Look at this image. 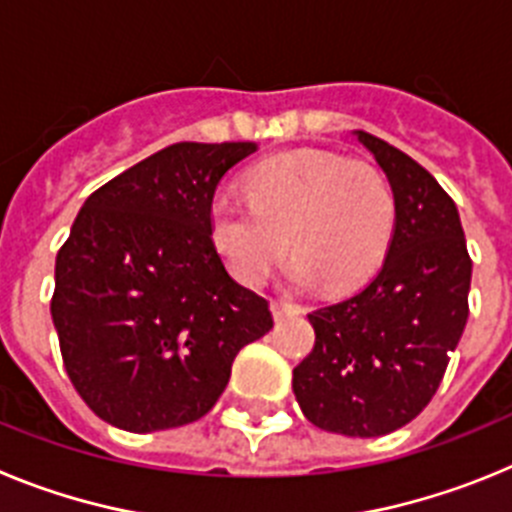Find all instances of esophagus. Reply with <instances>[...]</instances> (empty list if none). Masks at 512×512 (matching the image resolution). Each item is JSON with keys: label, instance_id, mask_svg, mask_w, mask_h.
<instances>
[{"label": "esophagus", "instance_id": "obj_1", "mask_svg": "<svg viewBox=\"0 0 512 512\" xmlns=\"http://www.w3.org/2000/svg\"><path fill=\"white\" fill-rule=\"evenodd\" d=\"M271 310H274V318H277V320L292 318V315H300V307L292 305V302H284V300L271 302Z\"/></svg>", "mask_w": 512, "mask_h": 512}]
</instances>
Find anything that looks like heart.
<instances>
[{"label": "heart", "instance_id": "1", "mask_svg": "<svg viewBox=\"0 0 512 512\" xmlns=\"http://www.w3.org/2000/svg\"><path fill=\"white\" fill-rule=\"evenodd\" d=\"M395 217V192L382 171L307 148L253 166L246 197L217 194L210 225L233 274L251 287L269 277L289 243L297 284L320 277L325 287L346 289L382 264Z\"/></svg>", "mask_w": 512, "mask_h": 512}]
</instances>
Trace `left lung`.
<instances>
[{
    "label": "left lung",
    "instance_id": "obj_1",
    "mask_svg": "<svg viewBox=\"0 0 512 512\" xmlns=\"http://www.w3.org/2000/svg\"><path fill=\"white\" fill-rule=\"evenodd\" d=\"M356 135L390 179L395 230L372 282L307 315L315 346L292 390L312 425L372 438L408 425L436 395L469 318L472 259L441 184L400 148Z\"/></svg>",
    "mask_w": 512,
    "mask_h": 512
}]
</instances>
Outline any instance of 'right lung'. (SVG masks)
<instances>
[{
	"label": "right lung",
	"mask_w": 512,
	"mask_h": 512,
	"mask_svg": "<svg viewBox=\"0 0 512 512\" xmlns=\"http://www.w3.org/2000/svg\"><path fill=\"white\" fill-rule=\"evenodd\" d=\"M256 143H174L89 194L56 256L51 315L89 408L130 433L200 420L274 325L212 241V197Z\"/></svg>",
	"instance_id": "1"
}]
</instances>
